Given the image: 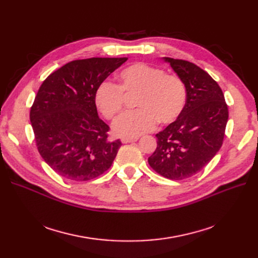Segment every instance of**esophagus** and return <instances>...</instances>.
Wrapping results in <instances>:
<instances>
[{
    "label": "esophagus",
    "mask_w": 258,
    "mask_h": 258,
    "mask_svg": "<svg viewBox=\"0 0 258 258\" xmlns=\"http://www.w3.org/2000/svg\"><path fill=\"white\" fill-rule=\"evenodd\" d=\"M138 139L139 138H122L121 139V142L122 143H130V142H136V141H138Z\"/></svg>",
    "instance_id": "34e87169"
}]
</instances>
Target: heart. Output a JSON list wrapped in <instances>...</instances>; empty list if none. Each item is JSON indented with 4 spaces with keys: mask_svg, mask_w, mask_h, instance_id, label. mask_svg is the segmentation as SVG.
I'll list each match as a JSON object with an SVG mask.
<instances>
[{
    "mask_svg": "<svg viewBox=\"0 0 258 258\" xmlns=\"http://www.w3.org/2000/svg\"><path fill=\"white\" fill-rule=\"evenodd\" d=\"M117 85L102 82L96 89L95 103L106 119L115 120L124 106V96H136L138 110L117 120L114 131L121 137H138L152 131L157 122L170 124L181 116L187 98L181 77L145 63L131 64L117 75Z\"/></svg>",
    "mask_w": 258,
    "mask_h": 258,
    "instance_id": "heart-1",
    "label": "heart"
}]
</instances>
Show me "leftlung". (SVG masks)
I'll list each match as a JSON object with an SVG mask.
<instances>
[{
  "mask_svg": "<svg viewBox=\"0 0 258 258\" xmlns=\"http://www.w3.org/2000/svg\"><path fill=\"white\" fill-rule=\"evenodd\" d=\"M183 80L186 104L178 118L156 135L157 147L148 163L156 172L174 181L204 169L223 145L228 106L218 84L192 62L166 57Z\"/></svg>",
  "mask_w": 258,
  "mask_h": 258,
  "instance_id": "obj_1",
  "label": "left lung"
}]
</instances>
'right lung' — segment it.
I'll return each instance as SVG.
<instances>
[{
    "label": "right lung",
    "mask_w": 258,
    "mask_h": 258,
    "mask_svg": "<svg viewBox=\"0 0 258 258\" xmlns=\"http://www.w3.org/2000/svg\"><path fill=\"white\" fill-rule=\"evenodd\" d=\"M128 58H88L69 62L47 76L31 106L38 153L60 176L90 181L111 168L120 140L98 117L95 92Z\"/></svg>",
    "instance_id": "right-lung-1"
}]
</instances>
